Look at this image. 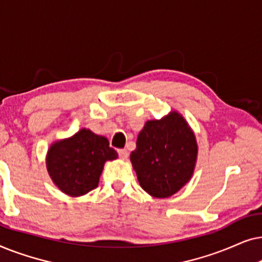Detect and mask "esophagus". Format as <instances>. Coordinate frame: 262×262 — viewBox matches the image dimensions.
I'll list each match as a JSON object with an SVG mask.
<instances>
[{"instance_id":"obj_1","label":"esophagus","mask_w":262,"mask_h":262,"mask_svg":"<svg viewBox=\"0 0 262 262\" xmlns=\"http://www.w3.org/2000/svg\"><path fill=\"white\" fill-rule=\"evenodd\" d=\"M118 154H119L120 159H123V160H126L127 157H128V151H127L126 149H120V150H118Z\"/></svg>"}]
</instances>
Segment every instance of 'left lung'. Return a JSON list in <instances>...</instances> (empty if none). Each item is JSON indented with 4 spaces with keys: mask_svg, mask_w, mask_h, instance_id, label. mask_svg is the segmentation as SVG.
Instances as JSON below:
<instances>
[{
    "mask_svg": "<svg viewBox=\"0 0 262 262\" xmlns=\"http://www.w3.org/2000/svg\"><path fill=\"white\" fill-rule=\"evenodd\" d=\"M196 157L194 132L180 113L171 111L146 121L130 160L141 187L154 198H168L191 180Z\"/></svg>",
    "mask_w": 262,
    "mask_h": 262,
    "instance_id": "1",
    "label": "left lung"
}]
</instances>
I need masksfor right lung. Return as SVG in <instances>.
<instances>
[{"mask_svg":"<svg viewBox=\"0 0 262 262\" xmlns=\"http://www.w3.org/2000/svg\"><path fill=\"white\" fill-rule=\"evenodd\" d=\"M118 159L108 139L89 128L53 142L46 154V169L57 187L70 196L87 194L98 187L106 161Z\"/></svg>","mask_w":262,"mask_h":262,"instance_id":"right-lung-1","label":"right lung"}]
</instances>
